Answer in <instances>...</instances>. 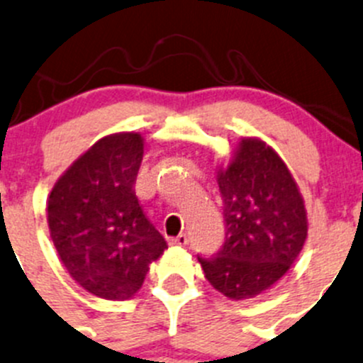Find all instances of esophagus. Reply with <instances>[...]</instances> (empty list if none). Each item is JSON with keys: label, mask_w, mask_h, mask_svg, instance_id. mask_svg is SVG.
I'll use <instances>...</instances> for the list:
<instances>
[{"label": "esophagus", "mask_w": 363, "mask_h": 363, "mask_svg": "<svg viewBox=\"0 0 363 363\" xmlns=\"http://www.w3.org/2000/svg\"><path fill=\"white\" fill-rule=\"evenodd\" d=\"M170 243L172 245H181V247H184V245H188L189 243V238L186 235H179V236H175V238H170Z\"/></svg>", "instance_id": "obj_1"}]
</instances>
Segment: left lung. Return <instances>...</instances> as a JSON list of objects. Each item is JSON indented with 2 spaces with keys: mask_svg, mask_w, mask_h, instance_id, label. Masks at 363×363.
I'll list each match as a JSON object with an SVG mask.
<instances>
[{
  "mask_svg": "<svg viewBox=\"0 0 363 363\" xmlns=\"http://www.w3.org/2000/svg\"><path fill=\"white\" fill-rule=\"evenodd\" d=\"M217 184L226 235L216 254L198 261L216 291L247 299L277 284L303 250L306 208L287 165L259 139H242Z\"/></svg>",
  "mask_w": 363,
  "mask_h": 363,
  "instance_id": "left-lung-1",
  "label": "left lung"
}]
</instances>
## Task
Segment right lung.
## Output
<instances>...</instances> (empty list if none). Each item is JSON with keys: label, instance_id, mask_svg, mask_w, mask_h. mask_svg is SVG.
I'll list each match as a JSON object with an SVG mask.
<instances>
[{"label": "right lung", "instance_id": "right-lung-1", "mask_svg": "<svg viewBox=\"0 0 363 363\" xmlns=\"http://www.w3.org/2000/svg\"><path fill=\"white\" fill-rule=\"evenodd\" d=\"M143 155L139 133L104 137L72 163L48 198V228L60 261L102 299L132 297L167 249L133 191Z\"/></svg>", "mask_w": 363, "mask_h": 363}]
</instances>
